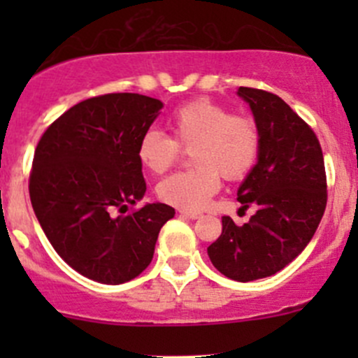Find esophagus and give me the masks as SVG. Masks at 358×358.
I'll use <instances>...</instances> for the list:
<instances>
[{"instance_id": "34e87169", "label": "esophagus", "mask_w": 358, "mask_h": 358, "mask_svg": "<svg viewBox=\"0 0 358 358\" xmlns=\"http://www.w3.org/2000/svg\"><path fill=\"white\" fill-rule=\"evenodd\" d=\"M180 216H183V218H190V220H197L201 216V213L197 211H185V209H178Z\"/></svg>"}]
</instances>
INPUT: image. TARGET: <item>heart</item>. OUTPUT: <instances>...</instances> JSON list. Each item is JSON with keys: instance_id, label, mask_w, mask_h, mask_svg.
<instances>
[{"instance_id": "1", "label": "heart", "mask_w": 358, "mask_h": 358, "mask_svg": "<svg viewBox=\"0 0 358 358\" xmlns=\"http://www.w3.org/2000/svg\"><path fill=\"white\" fill-rule=\"evenodd\" d=\"M171 138L149 129L138 140L136 156L143 168L161 175L178 162L182 149L190 150L196 168L162 180L157 196L166 204L197 211L218 192L222 175L243 180L259 156V131L255 119L230 114L225 106L197 99L178 107L168 117Z\"/></svg>"}]
</instances>
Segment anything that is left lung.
<instances>
[{"label": "left lung", "instance_id": "8db88e82", "mask_svg": "<svg viewBox=\"0 0 358 358\" xmlns=\"http://www.w3.org/2000/svg\"><path fill=\"white\" fill-rule=\"evenodd\" d=\"M259 131V156L239 190V211L256 208L244 225L222 218L208 248L218 272L239 282L270 277L312 241L327 204L322 149L313 129L280 96L241 86Z\"/></svg>", "mask_w": 358, "mask_h": 358}]
</instances>
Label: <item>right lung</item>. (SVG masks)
I'll use <instances>...</instances> for the list:
<instances>
[{"instance_id":"obj_1","label":"right lung","mask_w":358,"mask_h":358,"mask_svg":"<svg viewBox=\"0 0 358 358\" xmlns=\"http://www.w3.org/2000/svg\"><path fill=\"white\" fill-rule=\"evenodd\" d=\"M161 109V100L138 93L93 96L53 121L36 147L29 176L36 218L60 258L96 282L138 277L175 216L162 202L117 215L145 194L136 147Z\"/></svg>"}]
</instances>
